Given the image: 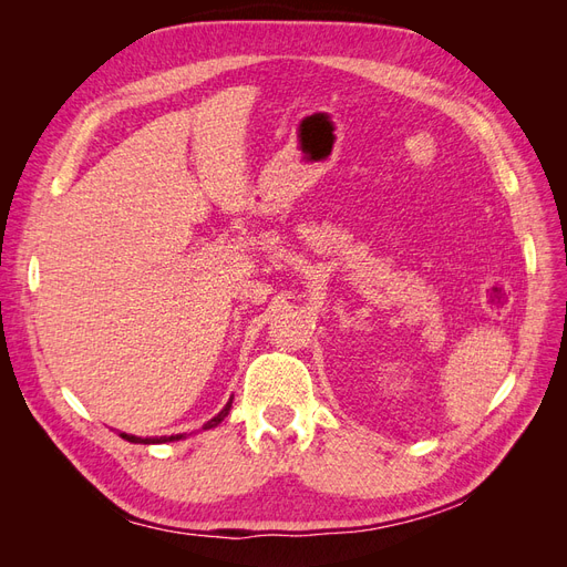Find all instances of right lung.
I'll use <instances>...</instances> for the list:
<instances>
[{"mask_svg": "<svg viewBox=\"0 0 567 567\" xmlns=\"http://www.w3.org/2000/svg\"><path fill=\"white\" fill-rule=\"evenodd\" d=\"M231 400H234V398H229V402L225 404V409H221L217 416H213L208 423L203 425V431H210V427H217L221 421H225V419L229 416V411H231ZM120 437L127 440V442H134V444H163V442H177V440H184L186 435L182 433V435H163V437H136V435H130V433H120Z\"/></svg>", "mask_w": 567, "mask_h": 567, "instance_id": "1", "label": "right lung"}]
</instances>
